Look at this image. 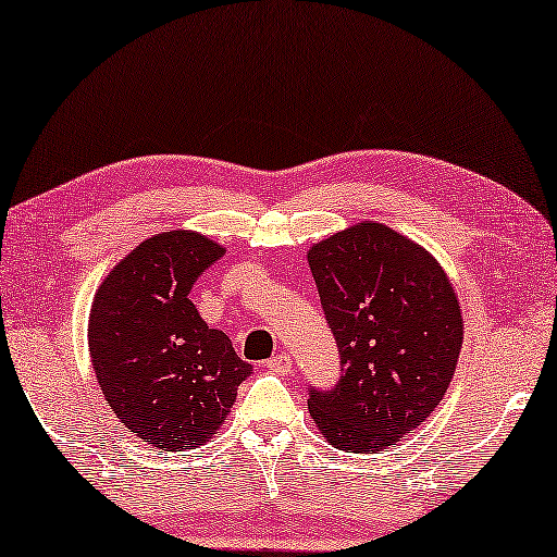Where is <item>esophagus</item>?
<instances>
[{
	"label": "esophagus",
	"mask_w": 557,
	"mask_h": 557,
	"mask_svg": "<svg viewBox=\"0 0 557 557\" xmlns=\"http://www.w3.org/2000/svg\"><path fill=\"white\" fill-rule=\"evenodd\" d=\"M264 368H268L270 373H277V375H287L289 368H293V358L287 354H280V356H272L270 360H264Z\"/></svg>",
	"instance_id": "esophagus-1"
}]
</instances>
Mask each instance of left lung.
Masks as SVG:
<instances>
[{
	"label": "left lung",
	"mask_w": 557,
	"mask_h": 557,
	"mask_svg": "<svg viewBox=\"0 0 557 557\" xmlns=\"http://www.w3.org/2000/svg\"><path fill=\"white\" fill-rule=\"evenodd\" d=\"M310 272L341 354L331 391L310 388L320 434L371 454L426 421L461 350V310L449 277L424 247L360 222L310 247Z\"/></svg>",
	"instance_id": "left-lung-1"
}]
</instances>
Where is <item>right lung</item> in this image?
Returning a JSON list of instances; mask_svg holds the SVG:
<instances>
[{"label":"right lung","mask_w":557,"mask_h":557,"mask_svg":"<svg viewBox=\"0 0 557 557\" xmlns=\"http://www.w3.org/2000/svg\"><path fill=\"white\" fill-rule=\"evenodd\" d=\"M224 247L174 230L140 242L108 272L90 308L88 346L108 406L163 451L209 442L252 366L189 300Z\"/></svg>","instance_id":"1"}]
</instances>
